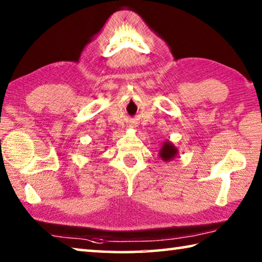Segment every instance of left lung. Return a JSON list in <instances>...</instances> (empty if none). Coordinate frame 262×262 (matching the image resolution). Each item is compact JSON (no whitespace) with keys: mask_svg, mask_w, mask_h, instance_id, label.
I'll use <instances>...</instances> for the list:
<instances>
[{"mask_svg":"<svg viewBox=\"0 0 262 262\" xmlns=\"http://www.w3.org/2000/svg\"><path fill=\"white\" fill-rule=\"evenodd\" d=\"M177 155H178L177 147L171 143V141H169V140L164 141L161 146V148H160V150H159V157L166 162L171 161V160L175 159Z\"/></svg>","mask_w":262,"mask_h":262,"instance_id":"8db88e82","label":"left lung"}]
</instances>
